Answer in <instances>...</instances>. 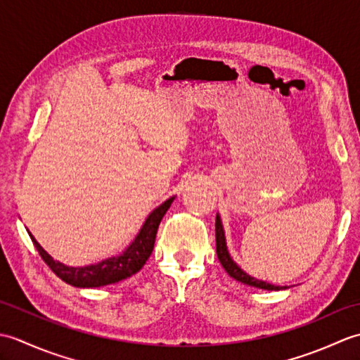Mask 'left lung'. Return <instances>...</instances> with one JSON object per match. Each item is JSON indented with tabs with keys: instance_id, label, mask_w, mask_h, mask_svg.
I'll list each match as a JSON object with an SVG mask.
<instances>
[{
	"instance_id": "8db88e82",
	"label": "left lung",
	"mask_w": 360,
	"mask_h": 360,
	"mask_svg": "<svg viewBox=\"0 0 360 360\" xmlns=\"http://www.w3.org/2000/svg\"><path fill=\"white\" fill-rule=\"evenodd\" d=\"M215 236H217V255H218V259H219V263L223 264L226 272L231 275L232 278H235L236 281L244 283V285L259 288V289H266V290L286 289V286H275V285H271V283H267V281L257 280L254 277H250L249 274L244 272L241 267L233 262L231 254H229V250H227L224 229H223V223H221L219 215H217V221H215Z\"/></svg>"
}]
</instances>
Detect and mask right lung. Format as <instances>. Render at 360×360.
Segmentation results:
<instances>
[{
    "instance_id": "add662e5",
    "label": "right lung",
    "mask_w": 360,
    "mask_h": 360,
    "mask_svg": "<svg viewBox=\"0 0 360 360\" xmlns=\"http://www.w3.org/2000/svg\"><path fill=\"white\" fill-rule=\"evenodd\" d=\"M173 200L174 196H172L170 200H167L150 213L134 241L129 244L120 255L106 258L97 264L72 267L56 262V259L37 243L32 233L29 231L27 232L35 249L38 250V254L41 255L44 263L51 267L52 272L56 274L58 278H62L68 285H72L75 288H101L111 285V283L125 280L142 269V266L151 255L153 248H155L158 227L160 224V221H162L165 212L170 209Z\"/></svg>"
}]
</instances>
